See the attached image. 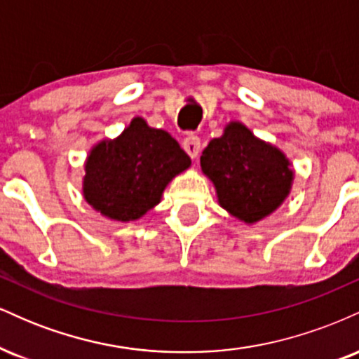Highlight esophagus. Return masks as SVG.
Masks as SVG:
<instances>
[{"label": "esophagus", "mask_w": 359, "mask_h": 359, "mask_svg": "<svg viewBox=\"0 0 359 359\" xmlns=\"http://www.w3.org/2000/svg\"><path fill=\"white\" fill-rule=\"evenodd\" d=\"M182 147L191 158H197V156H199V151H201V140H199V137H196V135H187V137L184 138Z\"/></svg>", "instance_id": "34e87169"}]
</instances>
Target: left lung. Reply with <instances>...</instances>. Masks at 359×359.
Wrapping results in <instances>:
<instances>
[{
	"label": "left lung",
	"mask_w": 359,
	"mask_h": 359,
	"mask_svg": "<svg viewBox=\"0 0 359 359\" xmlns=\"http://www.w3.org/2000/svg\"><path fill=\"white\" fill-rule=\"evenodd\" d=\"M201 168L216 187L221 208L246 224L280 208L294 180L285 154L255 137L240 121L226 125L222 137L209 142Z\"/></svg>",
	"instance_id": "1"
}]
</instances>
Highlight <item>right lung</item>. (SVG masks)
<instances>
[{"label":"right lung","mask_w":359,"mask_h":359,"mask_svg":"<svg viewBox=\"0 0 359 359\" xmlns=\"http://www.w3.org/2000/svg\"><path fill=\"white\" fill-rule=\"evenodd\" d=\"M191 158L167 131L133 118L114 140H102L86 160L82 194L88 204L113 221H137L162 199Z\"/></svg>","instance_id":"1"}]
</instances>
